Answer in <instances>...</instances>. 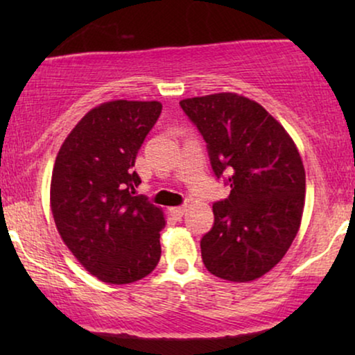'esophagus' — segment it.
Segmentation results:
<instances>
[{
    "instance_id": "obj_1",
    "label": "esophagus",
    "mask_w": 355,
    "mask_h": 355,
    "mask_svg": "<svg viewBox=\"0 0 355 355\" xmlns=\"http://www.w3.org/2000/svg\"><path fill=\"white\" fill-rule=\"evenodd\" d=\"M184 211H186V207H173V208H169V213H171V215L176 218V220H179V218H182Z\"/></svg>"
}]
</instances>
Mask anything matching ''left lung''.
<instances>
[{"label": "left lung", "instance_id": "1", "mask_svg": "<svg viewBox=\"0 0 355 355\" xmlns=\"http://www.w3.org/2000/svg\"><path fill=\"white\" fill-rule=\"evenodd\" d=\"M207 142L230 197L213 203L215 225L200 241L205 268L232 283L259 279L297 236L305 169L294 140L260 103L223 92L179 101Z\"/></svg>", "mask_w": 355, "mask_h": 355}]
</instances>
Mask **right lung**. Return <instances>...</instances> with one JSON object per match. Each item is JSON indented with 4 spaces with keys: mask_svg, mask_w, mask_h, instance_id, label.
<instances>
[{
    "mask_svg": "<svg viewBox=\"0 0 355 355\" xmlns=\"http://www.w3.org/2000/svg\"><path fill=\"white\" fill-rule=\"evenodd\" d=\"M162 113L159 101H105L62 142L51 174L50 207L61 239L103 283L129 284L162 257V208L134 196L135 157Z\"/></svg>",
    "mask_w": 355,
    "mask_h": 355,
    "instance_id": "add662e5",
    "label": "right lung"
}]
</instances>
